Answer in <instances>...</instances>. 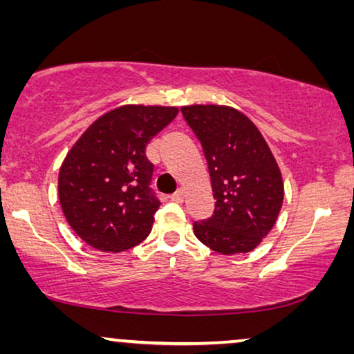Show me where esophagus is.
I'll list each match as a JSON object with an SVG mask.
<instances>
[{"label": "esophagus", "instance_id": "obj_1", "mask_svg": "<svg viewBox=\"0 0 354 354\" xmlns=\"http://www.w3.org/2000/svg\"><path fill=\"white\" fill-rule=\"evenodd\" d=\"M183 198H185V193H183L182 190H178L177 193H174V195L171 196V201H174V203H182Z\"/></svg>", "mask_w": 354, "mask_h": 354}]
</instances>
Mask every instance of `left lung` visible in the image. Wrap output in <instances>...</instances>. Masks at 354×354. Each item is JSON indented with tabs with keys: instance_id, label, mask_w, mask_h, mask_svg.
Wrapping results in <instances>:
<instances>
[{
	"instance_id": "1",
	"label": "left lung",
	"mask_w": 354,
	"mask_h": 354,
	"mask_svg": "<svg viewBox=\"0 0 354 354\" xmlns=\"http://www.w3.org/2000/svg\"><path fill=\"white\" fill-rule=\"evenodd\" d=\"M209 166L214 216L193 232L221 254L250 253L272 230L283 203L279 164L248 115L225 104L182 106Z\"/></svg>"
}]
</instances>
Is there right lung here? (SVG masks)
I'll return each instance as SVG.
<instances>
[{"label": "right lung", "instance_id": "1", "mask_svg": "<svg viewBox=\"0 0 354 354\" xmlns=\"http://www.w3.org/2000/svg\"><path fill=\"white\" fill-rule=\"evenodd\" d=\"M177 106L122 104L100 115L67 151L57 176L66 221L85 243L119 253L149 235L159 201L145 148Z\"/></svg>", "mask_w": 354, "mask_h": 354}]
</instances>
